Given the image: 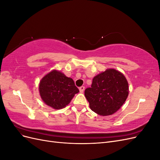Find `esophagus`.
<instances>
[{
  "instance_id": "1",
  "label": "esophagus",
  "mask_w": 160,
  "mask_h": 160,
  "mask_svg": "<svg viewBox=\"0 0 160 160\" xmlns=\"http://www.w3.org/2000/svg\"><path fill=\"white\" fill-rule=\"evenodd\" d=\"M84 90H85V87H83V86L80 87V88H79V91H80V93H83Z\"/></svg>"
}]
</instances>
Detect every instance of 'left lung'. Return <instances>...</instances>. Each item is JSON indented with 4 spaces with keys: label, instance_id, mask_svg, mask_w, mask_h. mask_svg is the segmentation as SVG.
I'll return each mask as SVG.
<instances>
[{
    "label": "left lung",
    "instance_id": "1",
    "mask_svg": "<svg viewBox=\"0 0 160 160\" xmlns=\"http://www.w3.org/2000/svg\"><path fill=\"white\" fill-rule=\"evenodd\" d=\"M128 95L126 78L122 72L115 69H108L94 77L91 87L85 91L90 109L102 116L117 112Z\"/></svg>",
    "mask_w": 160,
    "mask_h": 160
}]
</instances>
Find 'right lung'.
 <instances>
[{
  "instance_id": "right-lung-1",
  "label": "right lung",
  "mask_w": 160,
  "mask_h": 160,
  "mask_svg": "<svg viewBox=\"0 0 160 160\" xmlns=\"http://www.w3.org/2000/svg\"><path fill=\"white\" fill-rule=\"evenodd\" d=\"M38 91L43 102L55 109L65 108L75 95L79 92L73 80L56 69L42 77Z\"/></svg>"
}]
</instances>
